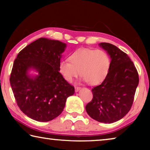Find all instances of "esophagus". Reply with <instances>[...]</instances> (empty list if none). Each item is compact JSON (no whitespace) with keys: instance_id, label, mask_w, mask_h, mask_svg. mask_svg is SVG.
I'll list each match as a JSON object with an SVG mask.
<instances>
[{"instance_id":"obj_1","label":"esophagus","mask_w":150,"mask_h":150,"mask_svg":"<svg viewBox=\"0 0 150 150\" xmlns=\"http://www.w3.org/2000/svg\"><path fill=\"white\" fill-rule=\"evenodd\" d=\"M81 87H75V92L76 93H77V92H78V91H79V90H81Z\"/></svg>"}]
</instances>
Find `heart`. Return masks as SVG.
I'll list each match as a JSON object with an SVG mask.
<instances>
[{"instance_id": "1", "label": "heart", "mask_w": 150, "mask_h": 150, "mask_svg": "<svg viewBox=\"0 0 150 150\" xmlns=\"http://www.w3.org/2000/svg\"><path fill=\"white\" fill-rule=\"evenodd\" d=\"M69 62L61 61L59 71L67 82H71L79 74L90 85L103 83L108 74L110 60L103 50L83 48L70 55Z\"/></svg>"}]
</instances>
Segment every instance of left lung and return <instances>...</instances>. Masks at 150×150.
<instances>
[{
  "label": "left lung",
  "instance_id": "1",
  "mask_svg": "<svg viewBox=\"0 0 150 150\" xmlns=\"http://www.w3.org/2000/svg\"><path fill=\"white\" fill-rule=\"evenodd\" d=\"M98 45L110 56V69L105 80L92 89L93 100L85 108L94 120L110 124L130 110L139 83L138 73L130 58L119 48L109 43Z\"/></svg>",
  "mask_w": 150,
  "mask_h": 150
}]
</instances>
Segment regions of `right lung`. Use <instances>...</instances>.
<instances>
[{
  "mask_svg": "<svg viewBox=\"0 0 150 150\" xmlns=\"http://www.w3.org/2000/svg\"><path fill=\"white\" fill-rule=\"evenodd\" d=\"M66 47L59 40L41 38L20 51L14 60L10 77L12 92L20 110L33 120L48 122L57 117L75 93L59 71Z\"/></svg>",
  "mask_w": 150,
  "mask_h": 150,
  "instance_id": "1",
  "label": "right lung"
}]
</instances>
